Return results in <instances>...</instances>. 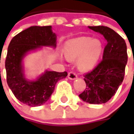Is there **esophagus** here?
Wrapping results in <instances>:
<instances>
[{"mask_svg": "<svg viewBox=\"0 0 134 134\" xmlns=\"http://www.w3.org/2000/svg\"><path fill=\"white\" fill-rule=\"evenodd\" d=\"M68 78L70 79V80H75V79L77 78V75L76 73L70 72L68 73Z\"/></svg>", "mask_w": 134, "mask_h": 134, "instance_id": "34e87169", "label": "esophagus"}]
</instances>
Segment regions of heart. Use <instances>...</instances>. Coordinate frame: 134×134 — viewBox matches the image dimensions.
Returning a JSON list of instances; mask_svg holds the SVG:
<instances>
[{
	"mask_svg": "<svg viewBox=\"0 0 134 134\" xmlns=\"http://www.w3.org/2000/svg\"><path fill=\"white\" fill-rule=\"evenodd\" d=\"M64 52L69 59H78L80 69L89 70L98 62L103 52V44L98 38L80 36L66 41Z\"/></svg>",
	"mask_w": 134,
	"mask_h": 134,
	"instance_id": "1",
	"label": "heart"
}]
</instances>
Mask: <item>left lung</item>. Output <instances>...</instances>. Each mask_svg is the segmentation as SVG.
Instances as JSON below:
<instances>
[{
	"label": "left lung",
	"instance_id": "8db88e82",
	"mask_svg": "<svg viewBox=\"0 0 134 134\" xmlns=\"http://www.w3.org/2000/svg\"><path fill=\"white\" fill-rule=\"evenodd\" d=\"M88 27L103 35L107 44L103 60L84 75L86 88L79 97L88 103H105L115 95L124 80L128 61L126 44L110 28L103 26Z\"/></svg>",
	"mask_w": 134,
	"mask_h": 134
}]
</instances>
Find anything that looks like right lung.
<instances>
[{"mask_svg": "<svg viewBox=\"0 0 134 134\" xmlns=\"http://www.w3.org/2000/svg\"><path fill=\"white\" fill-rule=\"evenodd\" d=\"M55 33L51 26H31L13 37L8 48L5 67L8 87L22 103L31 107L40 106L49 99L57 82L65 78L67 72L46 71L36 80L25 78L22 59L29 52L44 46L55 47Z\"/></svg>", "mask_w": 134, "mask_h": 134, "instance_id": "1", "label": "right lung"}]
</instances>
